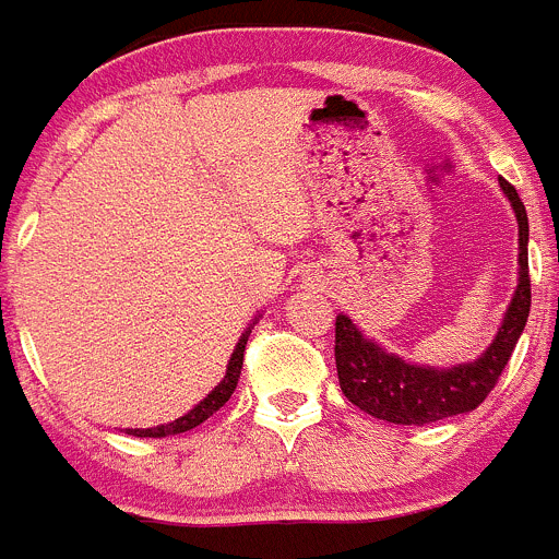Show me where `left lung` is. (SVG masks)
Listing matches in <instances>:
<instances>
[{
	"label": "left lung",
	"mask_w": 559,
	"mask_h": 559,
	"mask_svg": "<svg viewBox=\"0 0 559 559\" xmlns=\"http://www.w3.org/2000/svg\"><path fill=\"white\" fill-rule=\"evenodd\" d=\"M504 195L510 198L519 217V289L513 295L508 314L497 338L483 358L474 364H461L455 369H427L405 364L403 358L389 356L374 342L353 325L347 314L336 317V372L344 397L367 411L369 416L394 421V425H430L447 416L466 414L483 403L502 378L519 344L521 331L530 317V223L519 192L510 181L499 179Z\"/></svg>",
	"instance_id": "8db88e82"
}]
</instances>
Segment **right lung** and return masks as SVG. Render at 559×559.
<instances>
[{
    "label": "right lung",
    "mask_w": 559,
    "mask_h": 559,
    "mask_svg": "<svg viewBox=\"0 0 559 559\" xmlns=\"http://www.w3.org/2000/svg\"><path fill=\"white\" fill-rule=\"evenodd\" d=\"M245 344H248V331H245L242 338H239V342H237V350H234L231 361H228V367H226V378H223L221 383L215 385V391H212V394H206V400H203V403H198L195 408L190 411V414H185V416H181V419L170 421V425L148 427V430H129V436H138V438H165V436H176V432L192 430V427H198V425H201V421H206L209 416L215 414V411H221L223 405H226L228 400H231L234 389H237L239 372H242Z\"/></svg>",
    "instance_id": "add662e5"
}]
</instances>
